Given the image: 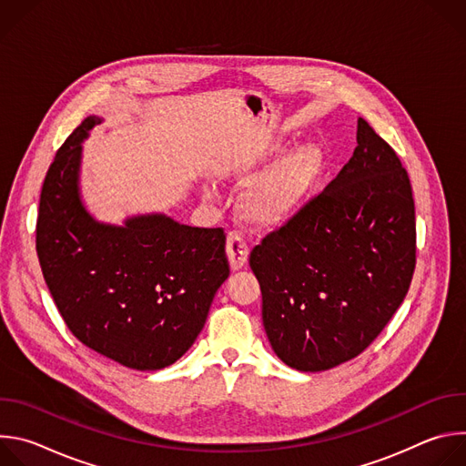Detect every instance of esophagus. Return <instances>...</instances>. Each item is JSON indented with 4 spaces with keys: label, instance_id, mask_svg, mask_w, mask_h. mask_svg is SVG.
<instances>
[{
    "label": "esophagus",
    "instance_id": "1",
    "mask_svg": "<svg viewBox=\"0 0 466 466\" xmlns=\"http://www.w3.org/2000/svg\"><path fill=\"white\" fill-rule=\"evenodd\" d=\"M227 256H228L232 271L241 269L243 265L247 263V258H248V245H247V241L243 239L241 234L230 232V234L227 236Z\"/></svg>",
    "mask_w": 466,
    "mask_h": 466
}]
</instances>
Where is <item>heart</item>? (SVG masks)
Segmentation results:
<instances>
[{"mask_svg":"<svg viewBox=\"0 0 466 466\" xmlns=\"http://www.w3.org/2000/svg\"><path fill=\"white\" fill-rule=\"evenodd\" d=\"M284 149L282 142H273L254 160L239 164L232 171V178L241 186L251 184L284 153ZM324 166L326 157L319 146H300L269 175H265L258 183L255 181L257 184L243 193L239 201L241 219L258 230H269L284 225L313 191Z\"/></svg>","mask_w":466,"mask_h":466,"instance_id":"b5f03b06","label":"heart"}]
</instances>
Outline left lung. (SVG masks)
Returning <instances> with one entry per match:
<instances>
[{"label": "left lung", "instance_id": "left-lung-1", "mask_svg": "<svg viewBox=\"0 0 466 466\" xmlns=\"http://www.w3.org/2000/svg\"><path fill=\"white\" fill-rule=\"evenodd\" d=\"M356 138L339 175L248 258L265 334L302 372L361 354L404 302L415 271L408 171L363 117Z\"/></svg>", "mask_w": 466, "mask_h": 466}]
</instances>
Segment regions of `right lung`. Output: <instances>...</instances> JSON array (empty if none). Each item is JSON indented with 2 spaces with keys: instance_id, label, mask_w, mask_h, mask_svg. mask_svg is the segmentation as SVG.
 <instances>
[{
  "instance_id": "obj_1",
  "label": "right lung",
  "mask_w": 466,
  "mask_h": 466,
  "mask_svg": "<svg viewBox=\"0 0 466 466\" xmlns=\"http://www.w3.org/2000/svg\"><path fill=\"white\" fill-rule=\"evenodd\" d=\"M103 119L88 116L47 169L36 254L49 293L72 334L137 370L175 363L207 322L228 279L223 228L180 225L164 214L99 223L81 201L83 140Z\"/></svg>"
}]
</instances>
